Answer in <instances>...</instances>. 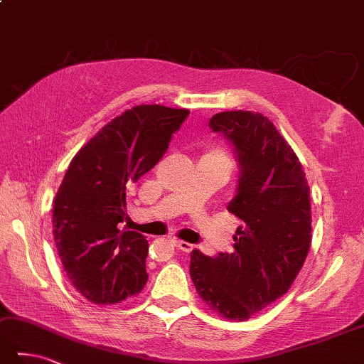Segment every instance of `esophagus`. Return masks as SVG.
<instances>
[{
	"label": "esophagus",
	"mask_w": 364,
	"mask_h": 364,
	"mask_svg": "<svg viewBox=\"0 0 364 364\" xmlns=\"http://www.w3.org/2000/svg\"><path fill=\"white\" fill-rule=\"evenodd\" d=\"M174 245H176L177 249H179V250H182V252H187V253L195 249V245H193V244L185 242V241H174Z\"/></svg>",
	"instance_id": "1"
}]
</instances>
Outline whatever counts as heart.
I'll list each match as a JSON object with an SVG mask.
<instances>
[{"instance_id":"b5f03b06","label":"heart","mask_w":364,"mask_h":364,"mask_svg":"<svg viewBox=\"0 0 364 364\" xmlns=\"http://www.w3.org/2000/svg\"><path fill=\"white\" fill-rule=\"evenodd\" d=\"M203 159H209V160H214V161H218L225 164L226 168L230 169V159L228 155H226L222 149L218 147H210L209 150H205V154L203 155Z\"/></svg>"}]
</instances>
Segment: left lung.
<instances>
[{
	"mask_svg": "<svg viewBox=\"0 0 364 364\" xmlns=\"http://www.w3.org/2000/svg\"><path fill=\"white\" fill-rule=\"evenodd\" d=\"M214 133L235 146L241 166L228 212L242 225L235 250L190 255V276L209 309L244 321L290 290L312 241L309 185L303 164L274 123L252 111L218 112Z\"/></svg>",
	"mask_w": 364,
	"mask_h": 364,
	"instance_id": "left-lung-1",
	"label": "left lung"
}]
</instances>
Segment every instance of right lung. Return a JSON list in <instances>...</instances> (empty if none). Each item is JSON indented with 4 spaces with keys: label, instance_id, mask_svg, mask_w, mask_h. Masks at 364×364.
Wrapping results in <instances>:
<instances>
[{
    "label": "right lung",
    "instance_id": "right-lung-1",
    "mask_svg": "<svg viewBox=\"0 0 364 364\" xmlns=\"http://www.w3.org/2000/svg\"><path fill=\"white\" fill-rule=\"evenodd\" d=\"M188 109L134 106L82 147L53 200V237L66 276L95 304H115L147 282L149 242L120 231L127 190L168 150Z\"/></svg>",
    "mask_w": 364,
    "mask_h": 364
}]
</instances>
